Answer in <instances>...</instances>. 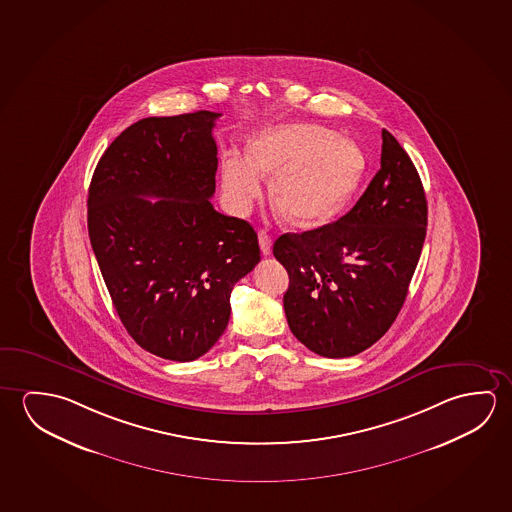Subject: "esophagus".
Segmentation results:
<instances>
[{"mask_svg":"<svg viewBox=\"0 0 512 512\" xmlns=\"http://www.w3.org/2000/svg\"><path fill=\"white\" fill-rule=\"evenodd\" d=\"M258 240H260V249L265 256H268L272 252V238L268 235L265 229L258 231Z\"/></svg>","mask_w":512,"mask_h":512,"instance_id":"obj_1","label":"esophagus"}]
</instances>
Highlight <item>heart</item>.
<instances>
[{
  "instance_id": "1",
  "label": "heart",
  "mask_w": 512,
  "mask_h": 512,
  "mask_svg": "<svg viewBox=\"0 0 512 512\" xmlns=\"http://www.w3.org/2000/svg\"><path fill=\"white\" fill-rule=\"evenodd\" d=\"M365 174V158L349 138L318 124H277L249 140L247 160L222 162V190L236 213L261 197V178H272V204L295 229L329 224L347 206Z\"/></svg>"
}]
</instances>
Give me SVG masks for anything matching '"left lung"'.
I'll return each mask as SVG.
<instances>
[{
  "label": "left lung",
  "mask_w": 512,
  "mask_h": 512,
  "mask_svg": "<svg viewBox=\"0 0 512 512\" xmlns=\"http://www.w3.org/2000/svg\"><path fill=\"white\" fill-rule=\"evenodd\" d=\"M427 199L411 158L382 130L381 169L341 219L274 242L286 268V320L318 356L350 357L381 340L422 254Z\"/></svg>",
  "instance_id": "left-lung-1"
}]
</instances>
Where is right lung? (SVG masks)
<instances>
[{"mask_svg":"<svg viewBox=\"0 0 512 512\" xmlns=\"http://www.w3.org/2000/svg\"><path fill=\"white\" fill-rule=\"evenodd\" d=\"M219 117L199 110L135 122L90 181V245L115 311L142 349L179 363L217 343L233 286L260 261L251 224L210 203Z\"/></svg>","mask_w":512,"mask_h":512,"instance_id":"add662e5","label":"right lung"}]
</instances>
